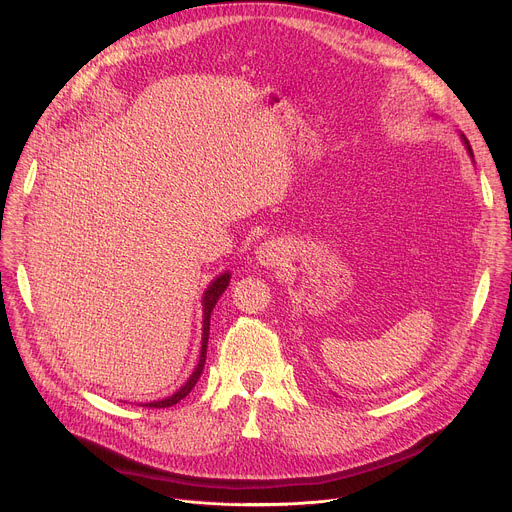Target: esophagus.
I'll return each instance as SVG.
<instances>
[{
    "instance_id": "34e87169",
    "label": "esophagus",
    "mask_w": 512,
    "mask_h": 512,
    "mask_svg": "<svg viewBox=\"0 0 512 512\" xmlns=\"http://www.w3.org/2000/svg\"><path fill=\"white\" fill-rule=\"evenodd\" d=\"M282 256H285V252H282V246L280 242L276 240H266L264 244H260V248L256 250V260L266 266V268H272V266H278L282 262Z\"/></svg>"
}]
</instances>
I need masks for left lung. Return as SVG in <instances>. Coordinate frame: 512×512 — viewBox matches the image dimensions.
Segmentation results:
<instances>
[{
	"label": "left lung",
	"mask_w": 512,
	"mask_h": 512,
	"mask_svg": "<svg viewBox=\"0 0 512 512\" xmlns=\"http://www.w3.org/2000/svg\"><path fill=\"white\" fill-rule=\"evenodd\" d=\"M462 140H464V144H466V148H468V152H470V156H472V158H474V152H472V148H470V142H468V140H466V136H464V134H462Z\"/></svg>",
	"instance_id": "left-lung-1"
}]
</instances>
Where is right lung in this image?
<instances>
[{"mask_svg": "<svg viewBox=\"0 0 512 512\" xmlns=\"http://www.w3.org/2000/svg\"><path fill=\"white\" fill-rule=\"evenodd\" d=\"M230 272H223L219 274L211 285L207 287V291L203 293V335H201V356H199V364L195 366L191 378L173 394L168 396V399H162V401H154V403H148L146 407L150 409H164V407H173L177 403H181L185 396L195 388L197 380L201 378L203 374V368H205V358H207V339H209V319H211V311L215 307V303L219 301V297L223 295V291L227 289V285H230Z\"/></svg>", "mask_w": 512, "mask_h": 512, "instance_id": "1", "label": "right lung"}]
</instances>
